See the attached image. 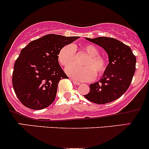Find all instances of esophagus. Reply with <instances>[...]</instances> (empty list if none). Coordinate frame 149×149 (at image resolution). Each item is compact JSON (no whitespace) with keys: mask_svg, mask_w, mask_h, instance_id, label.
I'll return each mask as SVG.
<instances>
[{"mask_svg":"<svg viewBox=\"0 0 149 149\" xmlns=\"http://www.w3.org/2000/svg\"><path fill=\"white\" fill-rule=\"evenodd\" d=\"M70 80L72 81H73V83L75 84V85H80V82H78L77 81H76L75 80V79H70Z\"/></svg>","mask_w":149,"mask_h":149,"instance_id":"esophagus-1","label":"esophagus"}]
</instances>
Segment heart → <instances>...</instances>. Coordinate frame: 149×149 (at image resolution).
<instances>
[{
	"label": "heart",
	"instance_id": "b5f03b06",
	"mask_svg": "<svg viewBox=\"0 0 149 149\" xmlns=\"http://www.w3.org/2000/svg\"><path fill=\"white\" fill-rule=\"evenodd\" d=\"M82 49L88 55L84 60L82 65H72L65 68V72L72 79L78 81H88L97 76H101L107 70V62L102 55H99V49L93 45L87 44L82 47ZM76 58V48L73 45L63 47L58 53V61L63 66L73 63Z\"/></svg>",
	"mask_w": 149,
	"mask_h": 149
}]
</instances>
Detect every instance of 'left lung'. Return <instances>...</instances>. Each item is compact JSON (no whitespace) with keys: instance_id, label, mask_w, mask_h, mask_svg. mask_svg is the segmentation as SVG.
Instances as JSON below:
<instances>
[{"instance_id":"obj_1","label":"left lung","mask_w":149,"mask_h":149,"mask_svg":"<svg viewBox=\"0 0 149 149\" xmlns=\"http://www.w3.org/2000/svg\"><path fill=\"white\" fill-rule=\"evenodd\" d=\"M102 47L109 57L106 71L99 81L90 84V91L84 95L99 104L118 100L127 90L136 71V58L129 46L112 37L86 38Z\"/></svg>"}]
</instances>
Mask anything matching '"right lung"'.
Returning <instances> with one entry per match:
<instances>
[{"label": "right lung", "instance_id": "right-lung-1", "mask_svg": "<svg viewBox=\"0 0 149 149\" xmlns=\"http://www.w3.org/2000/svg\"><path fill=\"white\" fill-rule=\"evenodd\" d=\"M78 38L47 34L21 50L13 67L12 84L22 104L38 110L53 102L60 80L68 78L58 63L59 51Z\"/></svg>", "mask_w": 149, "mask_h": 149}]
</instances>
